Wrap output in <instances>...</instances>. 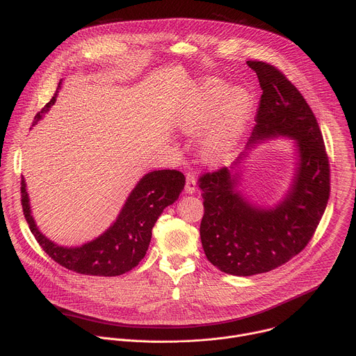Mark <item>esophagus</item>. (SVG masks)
I'll return each instance as SVG.
<instances>
[{"label": "esophagus", "mask_w": 356, "mask_h": 356, "mask_svg": "<svg viewBox=\"0 0 356 356\" xmlns=\"http://www.w3.org/2000/svg\"><path fill=\"white\" fill-rule=\"evenodd\" d=\"M197 191V179L195 175L190 170L186 172V193L194 194Z\"/></svg>", "instance_id": "1"}]
</instances>
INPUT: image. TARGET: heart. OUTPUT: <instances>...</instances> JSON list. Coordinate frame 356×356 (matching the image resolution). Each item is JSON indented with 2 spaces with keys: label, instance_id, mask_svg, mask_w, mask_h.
<instances>
[{
  "label": "heart",
  "instance_id": "b5f03b06",
  "mask_svg": "<svg viewBox=\"0 0 356 356\" xmlns=\"http://www.w3.org/2000/svg\"><path fill=\"white\" fill-rule=\"evenodd\" d=\"M220 108L219 111L218 108ZM253 108V97L245 88H229L220 81H210L202 86L194 103L180 120L186 132L204 128L216 115L204 139L202 152L209 159L225 156L241 136Z\"/></svg>",
  "mask_w": 356,
  "mask_h": 356
}]
</instances>
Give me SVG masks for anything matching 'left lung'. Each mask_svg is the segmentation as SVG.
Returning a JSON list of instances; mask_svg holds the SVG:
<instances>
[{
  "label": "left lung",
  "instance_id": "left-lung-1",
  "mask_svg": "<svg viewBox=\"0 0 356 356\" xmlns=\"http://www.w3.org/2000/svg\"><path fill=\"white\" fill-rule=\"evenodd\" d=\"M262 95L249 143L270 136L296 140L297 168L291 188L270 210L255 207L236 190L239 173L222 168L204 173L200 225L202 249L221 272L252 276L273 270L307 246L330 198V162L316 115L291 81L273 65L248 60ZM248 143V145H249Z\"/></svg>",
  "mask_w": 356,
  "mask_h": 356
}]
</instances>
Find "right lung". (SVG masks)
Wrapping results in <instances>:
<instances>
[{"label": "right lung", "mask_w": 356, "mask_h": 356, "mask_svg": "<svg viewBox=\"0 0 356 356\" xmlns=\"http://www.w3.org/2000/svg\"><path fill=\"white\" fill-rule=\"evenodd\" d=\"M60 84L62 81H59L52 99L36 114L33 124L55 104ZM184 183V175L179 170H155L145 175L131 191L115 222L103 235L76 248L59 246L38 229L31 214L24 177L21 180V202L35 239L60 266L88 276H120L132 270L143 259L152 238V228L163 210L179 198Z\"/></svg>", "instance_id": "obj_1"}]
</instances>
